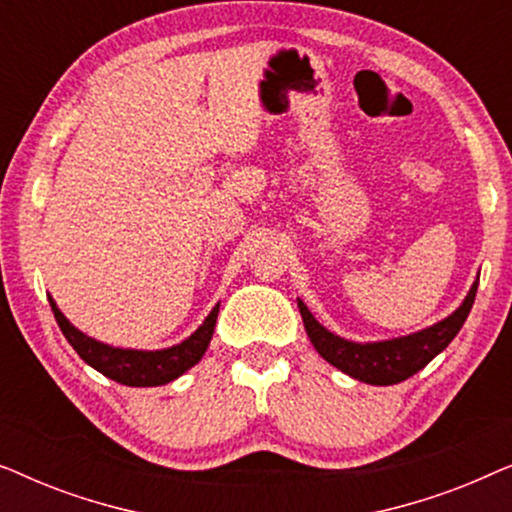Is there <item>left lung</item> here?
Instances as JSON below:
<instances>
[{
  "instance_id": "8db88e82",
  "label": "left lung",
  "mask_w": 512,
  "mask_h": 512,
  "mask_svg": "<svg viewBox=\"0 0 512 512\" xmlns=\"http://www.w3.org/2000/svg\"><path fill=\"white\" fill-rule=\"evenodd\" d=\"M475 291H478V282L471 286L468 296L457 312L450 317L438 321L431 328L424 331L405 335V338L384 340V342H349L340 335H333L312 317L303 300H298L300 317H303L305 331L310 335L312 345L331 366L340 368L342 373L352 375L354 380L368 382V384H398L408 380L422 370L426 363L443 352V349L454 340V335L461 331L464 321L471 312Z\"/></svg>"
}]
</instances>
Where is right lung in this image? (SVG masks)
<instances>
[{
	"mask_svg": "<svg viewBox=\"0 0 512 512\" xmlns=\"http://www.w3.org/2000/svg\"><path fill=\"white\" fill-rule=\"evenodd\" d=\"M51 310L58 321L60 331L69 340V345L76 349L88 366L100 370L102 375L111 377V380L125 384V387H158V384H167L184 375L188 368L202 359L207 352L209 340H212L216 317H219V305L209 312V317L202 321V326L195 331L191 338H186L179 345L158 349V352H139V349H118L109 347L104 342H97L88 335H83L79 328H74L65 319V314L58 310L53 298H48Z\"/></svg>",
	"mask_w": 512,
	"mask_h": 512,
	"instance_id": "add662e5",
	"label": "right lung"
}]
</instances>
